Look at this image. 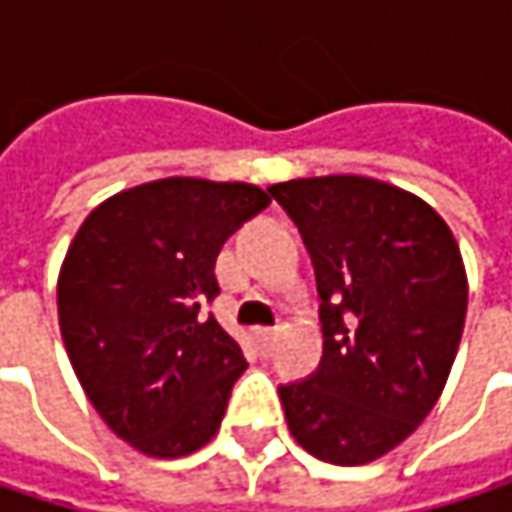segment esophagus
I'll return each instance as SVG.
<instances>
[{
    "instance_id": "obj_1",
    "label": "esophagus",
    "mask_w": 512,
    "mask_h": 512,
    "mask_svg": "<svg viewBox=\"0 0 512 512\" xmlns=\"http://www.w3.org/2000/svg\"><path fill=\"white\" fill-rule=\"evenodd\" d=\"M255 338H257V344H260V353H269V350H272V344H275V338H278V329H266V326H260V329H255Z\"/></svg>"
}]
</instances>
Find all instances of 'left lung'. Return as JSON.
<instances>
[{
  "label": "left lung",
  "mask_w": 512,
  "mask_h": 512,
  "mask_svg": "<svg viewBox=\"0 0 512 512\" xmlns=\"http://www.w3.org/2000/svg\"><path fill=\"white\" fill-rule=\"evenodd\" d=\"M269 195L311 255L323 323L317 373L278 388L287 427L317 460H379L448 382L468 302L460 246L427 201L373 177H299Z\"/></svg>",
  "instance_id": "obj_1"
}]
</instances>
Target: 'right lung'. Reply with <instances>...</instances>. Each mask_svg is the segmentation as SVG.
Returning <instances> with one entry per match:
<instances>
[{"instance_id": "obj_1", "label": "right lung", "mask_w": 512, "mask_h": 512, "mask_svg": "<svg viewBox=\"0 0 512 512\" xmlns=\"http://www.w3.org/2000/svg\"><path fill=\"white\" fill-rule=\"evenodd\" d=\"M266 204L255 183L151 180L94 207L64 255L58 326L76 379L106 427L148 457L207 445L249 367L201 305L219 296L225 240Z\"/></svg>"}]
</instances>
